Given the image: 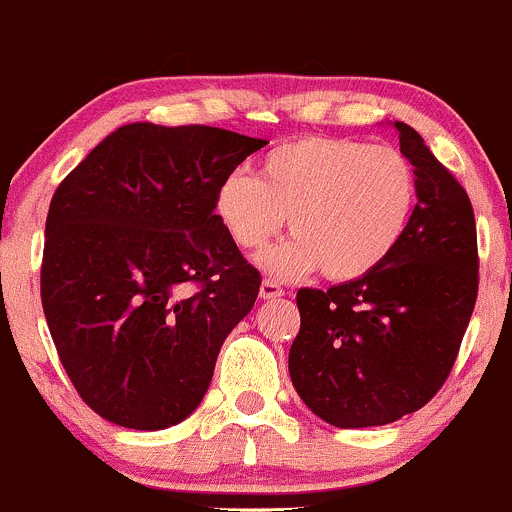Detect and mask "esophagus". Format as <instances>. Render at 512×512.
Returning a JSON list of instances; mask_svg holds the SVG:
<instances>
[{
    "label": "esophagus",
    "mask_w": 512,
    "mask_h": 512,
    "mask_svg": "<svg viewBox=\"0 0 512 512\" xmlns=\"http://www.w3.org/2000/svg\"><path fill=\"white\" fill-rule=\"evenodd\" d=\"M260 297H262V299H277V297H284V289L279 287L277 282H272V279H265V282L260 284Z\"/></svg>",
    "instance_id": "obj_1"
}]
</instances>
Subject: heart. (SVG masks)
<instances>
[{
	"label": "heart",
	"mask_w": 512,
	"mask_h": 512,
	"mask_svg": "<svg viewBox=\"0 0 512 512\" xmlns=\"http://www.w3.org/2000/svg\"><path fill=\"white\" fill-rule=\"evenodd\" d=\"M414 203V169L397 147L304 137L267 152L255 176L220 181L213 213L245 252L262 250L287 218L294 235L262 257L274 277H304L321 267L333 282H351L395 252Z\"/></svg>",
	"instance_id": "heart-1"
}]
</instances>
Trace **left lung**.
I'll use <instances>...</instances> for the list:
<instances>
[{
  "instance_id": "left-lung-1",
  "label": "left lung",
  "mask_w": 512,
  "mask_h": 512,
  "mask_svg": "<svg viewBox=\"0 0 512 512\" xmlns=\"http://www.w3.org/2000/svg\"><path fill=\"white\" fill-rule=\"evenodd\" d=\"M395 129L417 179L400 245L365 277L297 294L292 385L316 417L341 429L383 427L427 405L449 378L476 306L469 196L410 125Z\"/></svg>"
}]
</instances>
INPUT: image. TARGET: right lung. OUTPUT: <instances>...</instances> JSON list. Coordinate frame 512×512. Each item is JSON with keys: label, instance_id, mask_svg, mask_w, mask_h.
Masks as SVG:
<instances>
[{"label": "right lung", "instance_id": "1", "mask_svg": "<svg viewBox=\"0 0 512 512\" xmlns=\"http://www.w3.org/2000/svg\"><path fill=\"white\" fill-rule=\"evenodd\" d=\"M265 144L220 127L134 122L53 193L43 314L75 390L107 422L154 432L201 405L262 282L213 198Z\"/></svg>", "mask_w": 512, "mask_h": 512}]
</instances>
